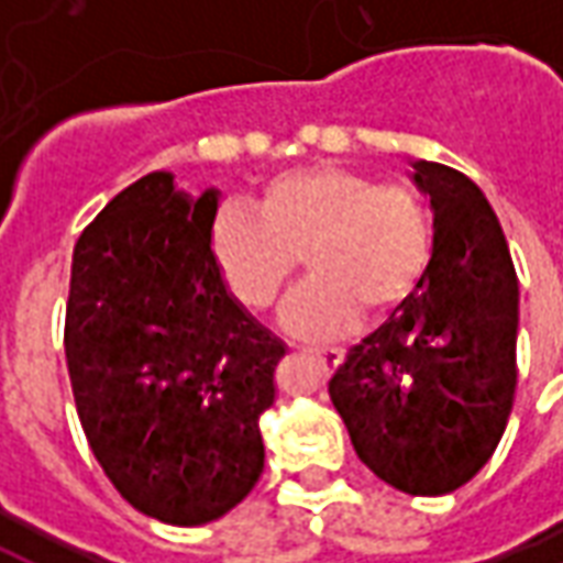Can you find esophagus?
<instances>
[{
  "instance_id": "1",
  "label": "esophagus",
  "mask_w": 563,
  "mask_h": 563,
  "mask_svg": "<svg viewBox=\"0 0 563 563\" xmlns=\"http://www.w3.org/2000/svg\"><path fill=\"white\" fill-rule=\"evenodd\" d=\"M295 350H301V346H295ZM317 355H319V362H322V365H325V371H334V367H341V362H343V350L341 346H325V350H317Z\"/></svg>"
}]
</instances>
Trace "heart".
<instances>
[{"mask_svg":"<svg viewBox=\"0 0 563 563\" xmlns=\"http://www.w3.org/2000/svg\"><path fill=\"white\" fill-rule=\"evenodd\" d=\"M307 250L313 280L286 307V329L331 338L362 317L386 313L422 286L434 256V222L410 186L313 162L274 174L258 208L225 205L213 222L222 277L244 305L265 310L292 283Z\"/></svg>","mask_w":563,"mask_h":563,"instance_id":"1","label":"heart"}]
</instances>
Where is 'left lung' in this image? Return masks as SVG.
Instances as JSON below:
<instances>
[{"label": "left lung", "instance_id": "obj_1", "mask_svg": "<svg viewBox=\"0 0 563 563\" xmlns=\"http://www.w3.org/2000/svg\"><path fill=\"white\" fill-rule=\"evenodd\" d=\"M434 213L422 286L334 371L329 395L383 483L449 495L483 471L516 395L519 280L483 189L449 165L410 162Z\"/></svg>", "mask_w": 563, "mask_h": 563}]
</instances>
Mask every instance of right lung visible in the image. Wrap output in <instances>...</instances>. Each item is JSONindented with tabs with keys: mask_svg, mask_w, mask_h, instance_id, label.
<instances>
[{
	"mask_svg": "<svg viewBox=\"0 0 563 563\" xmlns=\"http://www.w3.org/2000/svg\"><path fill=\"white\" fill-rule=\"evenodd\" d=\"M220 189L172 172L114 196L71 258L66 362L96 461L144 516L196 528L265 467L258 419L286 343L229 292L213 256Z\"/></svg>",
	"mask_w": 563,
	"mask_h": 563,
	"instance_id": "obj_1",
	"label": "right lung"
}]
</instances>
